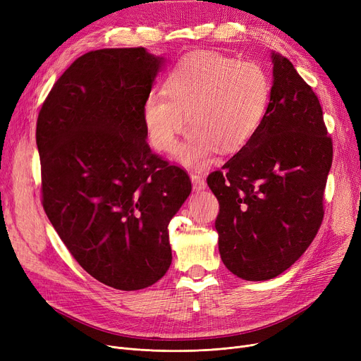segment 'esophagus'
I'll list each match as a JSON object with an SVG mask.
<instances>
[{"instance_id": "obj_1", "label": "esophagus", "mask_w": 361, "mask_h": 361, "mask_svg": "<svg viewBox=\"0 0 361 361\" xmlns=\"http://www.w3.org/2000/svg\"><path fill=\"white\" fill-rule=\"evenodd\" d=\"M190 178H192V184H193V190H195V192H202V190H204V188H206V181H204V178H203L202 176H199V174H192Z\"/></svg>"}]
</instances>
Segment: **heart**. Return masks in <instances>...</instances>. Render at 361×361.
<instances>
[{
    "label": "heart",
    "instance_id": "heart-1",
    "mask_svg": "<svg viewBox=\"0 0 361 361\" xmlns=\"http://www.w3.org/2000/svg\"><path fill=\"white\" fill-rule=\"evenodd\" d=\"M268 74L253 61L218 52L187 55L168 75L164 92L152 93L142 108L150 143L161 152L174 149L178 136L193 127L174 158L202 169L216 149L231 154L247 143L267 111Z\"/></svg>",
    "mask_w": 361,
    "mask_h": 361
}]
</instances>
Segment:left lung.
<instances>
[{
	"mask_svg": "<svg viewBox=\"0 0 361 361\" xmlns=\"http://www.w3.org/2000/svg\"><path fill=\"white\" fill-rule=\"evenodd\" d=\"M272 87L253 137L207 185L219 202V255L230 272L267 281L307 250L324 219L332 142L316 93L272 52Z\"/></svg>",
	"mask_w": 361,
	"mask_h": 361,
	"instance_id": "1",
	"label": "left lung"
}]
</instances>
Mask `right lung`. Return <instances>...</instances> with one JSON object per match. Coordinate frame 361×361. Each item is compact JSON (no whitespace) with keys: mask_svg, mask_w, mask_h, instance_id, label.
<instances>
[{"mask_svg":"<svg viewBox=\"0 0 361 361\" xmlns=\"http://www.w3.org/2000/svg\"><path fill=\"white\" fill-rule=\"evenodd\" d=\"M165 59L145 48L92 51L56 80L36 124L44 209L73 257L121 291L168 271V225L188 176L146 142L142 108Z\"/></svg>","mask_w":361,"mask_h":361,"instance_id":"right-lung-1","label":"right lung"}]
</instances>
